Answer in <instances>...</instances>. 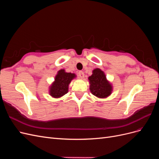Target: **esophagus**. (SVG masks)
Segmentation results:
<instances>
[{"mask_svg": "<svg viewBox=\"0 0 159 159\" xmlns=\"http://www.w3.org/2000/svg\"><path fill=\"white\" fill-rule=\"evenodd\" d=\"M78 75L80 76V78H83L84 77V73L82 71H80L78 72Z\"/></svg>", "mask_w": 159, "mask_h": 159, "instance_id": "34e87169", "label": "esophagus"}]
</instances>
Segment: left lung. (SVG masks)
Here are the masks:
<instances>
[{"mask_svg": "<svg viewBox=\"0 0 159 159\" xmlns=\"http://www.w3.org/2000/svg\"><path fill=\"white\" fill-rule=\"evenodd\" d=\"M91 93L99 98H107L111 93L112 86L106 80L104 72L99 68L93 70L89 77Z\"/></svg>", "mask_w": 159, "mask_h": 159, "instance_id": "left-lung-1", "label": "left lung"}]
</instances>
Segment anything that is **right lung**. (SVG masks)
Wrapping results in <instances>:
<instances>
[{
  "mask_svg": "<svg viewBox=\"0 0 159 159\" xmlns=\"http://www.w3.org/2000/svg\"><path fill=\"white\" fill-rule=\"evenodd\" d=\"M75 77L74 74L67 73L64 70H60L56 76L55 81L50 86V95L58 98L66 94L68 91V85Z\"/></svg>",
  "mask_w": 159,
  "mask_h": 159,
  "instance_id": "1",
  "label": "right lung"
}]
</instances>
